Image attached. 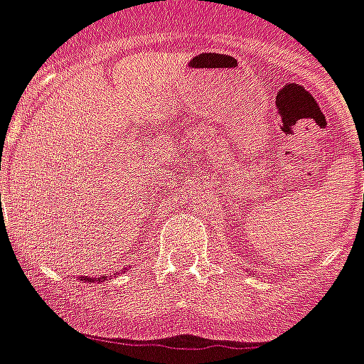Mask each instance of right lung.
<instances>
[{"label":"right lung","mask_w":364,"mask_h":364,"mask_svg":"<svg viewBox=\"0 0 364 364\" xmlns=\"http://www.w3.org/2000/svg\"><path fill=\"white\" fill-rule=\"evenodd\" d=\"M83 281H87V283H97V281H106V275L104 277H98V279H91V277H85Z\"/></svg>","instance_id":"add662e5"}]
</instances>
